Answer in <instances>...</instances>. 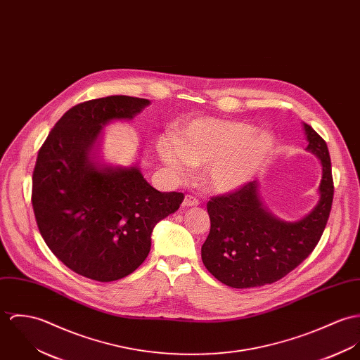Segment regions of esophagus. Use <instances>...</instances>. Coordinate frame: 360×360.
<instances>
[{
  "label": "esophagus",
  "instance_id": "esophagus-1",
  "mask_svg": "<svg viewBox=\"0 0 360 360\" xmlns=\"http://www.w3.org/2000/svg\"><path fill=\"white\" fill-rule=\"evenodd\" d=\"M199 199H196V198L192 196V195H186L185 199H184V202H182L184 207H196V205H199Z\"/></svg>",
  "mask_w": 360,
  "mask_h": 360
}]
</instances>
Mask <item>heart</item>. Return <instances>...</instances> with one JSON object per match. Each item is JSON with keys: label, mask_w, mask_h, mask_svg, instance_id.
Returning <instances> with one entry per match:
<instances>
[{"label": "heart", "mask_w": 360, "mask_h": 360, "mask_svg": "<svg viewBox=\"0 0 360 360\" xmlns=\"http://www.w3.org/2000/svg\"><path fill=\"white\" fill-rule=\"evenodd\" d=\"M274 138L240 121L198 117L182 122L176 135L162 136L156 149L161 161L178 176L205 165L207 185L217 192L243 186L268 159Z\"/></svg>", "instance_id": "b5f03b06"}]
</instances>
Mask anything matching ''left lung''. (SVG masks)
<instances>
[{"label": "left lung", "instance_id": "8db88e82", "mask_svg": "<svg viewBox=\"0 0 360 360\" xmlns=\"http://www.w3.org/2000/svg\"><path fill=\"white\" fill-rule=\"evenodd\" d=\"M308 150L323 165L320 201L298 222H284L269 214L258 196L255 181L214 196L207 202L211 229L201 245L207 271L233 288L272 284L294 271L318 245L331 211L334 182L326 141L304 124Z\"/></svg>", "mask_w": 360, "mask_h": 360}]
</instances>
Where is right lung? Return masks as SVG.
<instances>
[{
	"mask_svg": "<svg viewBox=\"0 0 360 360\" xmlns=\"http://www.w3.org/2000/svg\"><path fill=\"white\" fill-rule=\"evenodd\" d=\"M148 99L115 95L79 103L48 134L33 171L32 204L41 236L69 269L96 281L132 274L150 251L155 225L185 199L159 192L136 167H98L88 153L101 128L132 119Z\"/></svg>",
	"mask_w": 360,
	"mask_h": 360,
	"instance_id": "obj_1",
	"label": "right lung"
}]
</instances>
